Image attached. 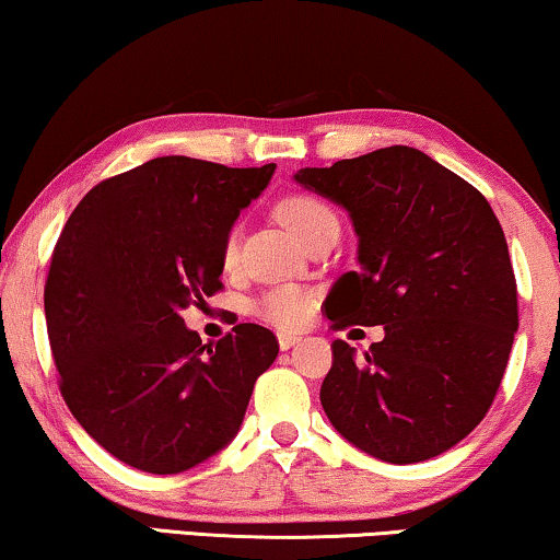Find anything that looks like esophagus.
<instances>
[{
	"instance_id": "34e87169",
	"label": "esophagus",
	"mask_w": 560,
	"mask_h": 560,
	"mask_svg": "<svg viewBox=\"0 0 560 560\" xmlns=\"http://www.w3.org/2000/svg\"><path fill=\"white\" fill-rule=\"evenodd\" d=\"M299 341H302V337H296V334H279V347H281V352H287V349L299 345Z\"/></svg>"
}]
</instances>
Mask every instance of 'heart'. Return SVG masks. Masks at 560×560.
Returning <instances> with one entry per match:
<instances>
[{"label": "heart", "mask_w": 560, "mask_h": 560, "mask_svg": "<svg viewBox=\"0 0 560 560\" xmlns=\"http://www.w3.org/2000/svg\"><path fill=\"white\" fill-rule=\"evenodd\" d=\"M277 213L283 226L294 233L302 244L312 236L314 231H319L322 226H327V223L337 221V215H334V211L324 203V200L314 196H304V194L283 198L277 206ZM236 252H238V226H231L226 231V236H223V248H221L223 261L233 264ZM312 308H314V302L304 289L279 287V289L266 291V294L256 302L254 312L261 316V319L273 324V327L296 329L308 322Z\"/></svg>", "instance_id": "b5f03b06"}]
</instances>
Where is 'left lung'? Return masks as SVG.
<instances>
[{"instance_id":"obj_1","label":"left lung","mask_w":560,"mask_h":560,"mask_svg":"<svg viewBox=\"0 0 560 560\" xmlns=\"http://www.w3.org/2000/svg\"><path fill=\"white\" fill-rule=\"evenodd\" d=\"M294 180L345 208L357 233L360 269L334 281L331 327H385L360 360L334 339L324 412L377 460L445 453L490 410L518 331V291L493 208L407 145L302 168Z\"/></svg>"}]
</instances>
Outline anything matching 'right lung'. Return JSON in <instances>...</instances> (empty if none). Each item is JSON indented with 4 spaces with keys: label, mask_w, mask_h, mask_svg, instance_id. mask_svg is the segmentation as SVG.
<instances>
[{
    "label": "right lung",
    "mask_w": 560,
    "mask_h": 560,
    "mask_svg": "<svg viewBox=\"0 0 560 560\" xmlns=\"http://www.w3.org/2000/svg\"><path fill=\"white\" fill-rule=\"evenodd\" d=\"M273 171L153 158L67 219L45 287L49 347L74 420L125 465L175 475L208 460L277 360L266 327L203 345L180 316L221 289L223 236Z\"/></svg>",
    "instance_id": "right-lung-1"
}]
</instances>
